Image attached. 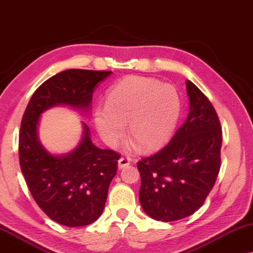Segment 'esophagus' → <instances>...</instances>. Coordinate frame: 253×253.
Instances as JSON below:
<instances>
[{
	"instance_id": "1",
	"label": "esophagus",
	"mask_w": 253,
	"mask_h": 253,
	"mask_svg": "<svg viewBox=\"0 0 253 253\" xmlns=\"http://www.w3.org/2000/svg\"><path fill=\"white\" fill-rule=\"evenodd\" d=\"M130 161H131V159L128 158V157H122V158H120L119 161H118L119 169H124V167H126V166L129 165Z\"/></svg>"
}]
</instances>
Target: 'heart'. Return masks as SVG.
<instances>
[{
	"instance_id": "1",
	"label": "heart",
	"mask_w": 253,
	"mask_h": 253,
	"mask_svg": "<svg viewBox=\"0 0 253 253\" xmlns=\"http://www.w3.org/2000/svg\"><path fill=\"white\" fill-rule=\"evenodd\" d=\"M182 103L176 88L151 78L129 76L106 92L105 106H98L94 123L99 136L116 147L128 135L141 150L164 147L175 130Z\"/></svg>"
}]
</instances>
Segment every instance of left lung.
<instances>
[{
    "mask_svg": "<svg viewBox=\"0 0 253 253\" xmlns=\"http://www.w3.org/2000/svg\"><path fill=\"white\" fill-rule=\"evenodd\" d=\"M189 115L169 143L137 162L138 198L144 212L158 221L186 218L204 204L221 163L222 130L212 103L188 80Z\"/></svg>",
    "mask_w": 253,
    "mask_h": 253,
    "instance_id": "left-lung-1",
    "label": "left lung"
}]
</instances>
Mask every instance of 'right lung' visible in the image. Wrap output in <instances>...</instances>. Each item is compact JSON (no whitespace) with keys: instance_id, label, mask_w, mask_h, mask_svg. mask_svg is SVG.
<instances>
[{"instance_id":"obj_1","label":"right lung","mask_w":253,"mask_h":253,"mask_svg":"<svg viewBox=\"0 0 253 253\" xmlns=\"http://www.w3.org/2000/svg\"><path fill=\"white\" fill-rule=\"evenodd\" d=\"M111 71L66 70L45 80L28 102L19 131V163L34 201L51 220L67 227L87 226L102 214L120 155L92 144L84 124L79 147L52 156L38 140L41 113L57 104L89 109L92 92Z\"/></svg>"}]
</instances>
